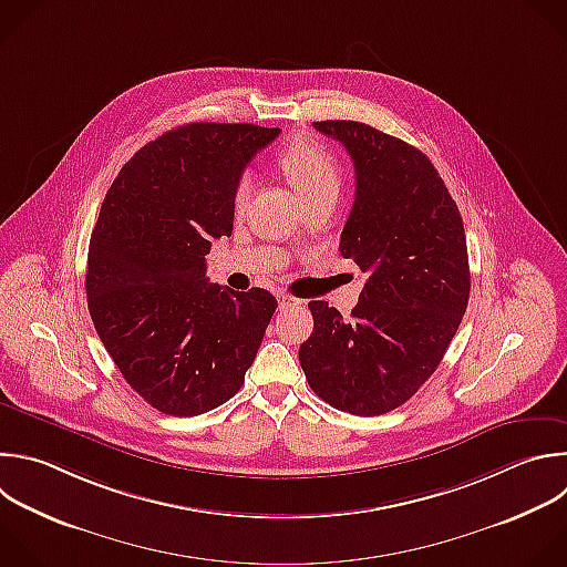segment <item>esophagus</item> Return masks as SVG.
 <instances>
[{
  "instance_id": "1",
  "label": "esophagus",
  "mask_w": 567,
  "mask_h": 567,
  "mask_svg": "<svg viewBox=\"0 0 567 567\" xmlns=\"http://www.w3.org/2000/svg\"><path fill=\"white\" fill-rule=\"evenodd\" d=\"M278 302H280V307L285 309V307H291V305H298L300 300L298 298H293V296H289V293H278Z\"/></svg>"
}]
</instances>
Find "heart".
<instances>
[{"label": "heart", "mask_w": 567, "mask_h": 567, "mask_svg": "<svg viewBox=\"0 0 567 567\" xmlns=\"http://www.w3.org/2000/svg\"><path fill=\"white\" fill-rule=\"evenodd\" d=\"M278 166L293 186V192L311 205L324 198H338L342 175L336 155L316 140L296 137L278 155ZM251 192V179L243 175L234 186V207L243 209Z\"/></svg>", "instance_id": "heart-1"}]
</instances>
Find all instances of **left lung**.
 I'll return each mask as SVG.
<instances>
[{
	"mask_svg": "<svg viewBox=\"0 0 567 567\" xmlns=\"http://www.w3.org/2000/svg\"><path fill=\"white\" fill-rule=\"evenodd\" d=\"M313 126L353 159L355 198L342 258L369 278L351 318L311 300L313 331L298 358L331 408L379 416L401 408L436 371L470 298L463 218L430 157L351 120Z\"/></svg>",
	"mask_w": 567,
	"mask_h": 567,
	"instance_id": "1",
	"label": "left lung"
}]
</instances>
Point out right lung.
<instances>
[{
	"instance_id": "1",
	"label": "right lung",
	"mask_w": 567,
	"mask_h": 567,
	"mask_svg": "<svg viewBox=\"0 0 567 567\" xmlns=\"http://www.w3.org/2000/svg\"><path fill=\"white\" fill-rule=\"evenodd\" d=\"M278 133L177 126L106 192L89 245V311L124 381L162 414L198 416L236 396L278 307L267 289L212 285L205 258L231 236L234 186Z\"/></svg>"
}]
</instances>
